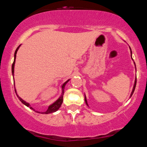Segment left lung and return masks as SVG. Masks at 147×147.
I'll return each mask as SVG.
<instances>
[{
  "instance_id": "left-lung-1",
  "label": "left lung",
  "mask_w": 147,
  "mask_h": 147,
  "mask_svg": "<svg viewBox=\"0 0 147 147\" xmlns=\"http://www.w3.org/2000/svg\"><path fill=\"white\" fill-rule=\"evenodd\" d=\"M130 53H131V57H132V51H131V49H130ZM136 83H137V77H136V78H135V84H134V86H133V91H132V92H131V94H130V98L132 96H133V93H134V91H135V86H136ZM84 100H85V102H86V104L87 105H88V103H87V100H86V96H85Z\"/></svg>"
}]
</instances>
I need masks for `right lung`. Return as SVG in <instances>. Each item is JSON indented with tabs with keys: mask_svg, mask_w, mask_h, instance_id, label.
Wrapping results in <instances>:
<instances>
[{
	"mask_svg": "<svg viewBox=\"0 0 147 147\" xmlns=\"http://www.w3.org/2000/svg\"><path fill=\"white\" fill-rule=\"evenodd\" d=\"M20 46H21V45H19L18 47L17 48V49H16L15 52H14V59L13 63H12V76H13V77H14V64H15L16 56H17V51H18L19 47H20ZM69 80H67V81H66V82H65V83H64L62 85V86H61V88H62V93H61V96H60V97H59V99H58L56 101H55V102L53 103V104L50 105L49 106V107H48V109H47V110L45 111V112H42V114H49V113L55 112H56V111L58 110V109H59V108H60V107L61 106V105H62L63 100V94H64V88H65V86L66 84H67V82H69ZM14 91H15L16 94H17V97H18V98L19 99V100H20L21 102L23 103L24 105H25L26 106H27V107H30V109H33V111H35V109H33V108L32 107H30V104H29L28 102H26V101H24L23 99H22V98H21L19 97V96H18V95H17V91H16V89H14ZM37 112H38V111H37ZM39 112H38V113H39Z\"/></svg>",
	"mask_w": 147,
	"mask_h": 147,
	"instance_id": "1",
	"label": "right lung"
}]
</instances>
